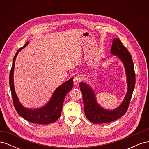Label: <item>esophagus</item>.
<instances>
[{
    "mask_svg": "<svg viewBox=\"0 0 149 149\" xmlns=\"http://www.w3.org/2000/svg\"><path fill=\"white\" fill-rule=\"evenodd\" d=\"M73 82L75 85L79 84V83L81 82V78L79 77H77V76H76V77H74L73 79Z\"/></svg>",
    "mask_w": 149,
    "mask_h": 149,
    "instance_id": "obj_1",
    "label": "esophagus"
}]
</instances>
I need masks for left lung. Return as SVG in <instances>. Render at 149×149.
Instances as JSON below:
<instances>
[{"instance_id":"left-lung-1","label":"left lung","mask_w":149,"mask_h":149,"mask_svg":"<svg viewBox=\"0 0 149 149\" xmlns=\"http://www.w3.org/2000/svg\"><path fill=\"white\" fill-rule=\"evenodd\" d=\"M111 52L112 55L118 56L123 62L127 74L128 90L120 106L113 111H109L97 104L94 92L89 86L81 83L79 88L83 94L84 113L87 119L94 124L110 123L124 115L128 109L136 84V74L131 55L119 38L113 40Z\"/></svg>"}]
</instances>
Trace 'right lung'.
<instances>
[{
  "mask_svg": "<svg viewBox=\"0 0 149 149\" xmlns=\"http://www.w3.org/2000/svg\"><path fill=\"white\" fill-rule=\"evenodd\" d=\"M27 44L28 42L26 43L24 47L20 48L17 52L14 58H13V63L10 70L9 84L13 105H14L17 113L30 123L40 124H48L53 123L60 118L65 96L73 87V78H71L57 88L49 102L43 107L38 109H28L24 107L21 105L15 93L14 86H13V75L16 56L21 49L25 48L27 45Z\"/></svg>",
  "mask_w": 149,
  "mask_h": 149,
  "instance_id": "obj_1",
  "label": "right lung"
}]
</instances>
